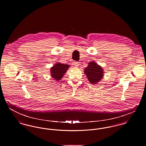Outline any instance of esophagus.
Masks as SVG:
<instances>
[{"instance_id": "1", "label": "esophagus", "mask_w": 146, "mask_h": 146, "mask_svg": "<svg viewBox=\"0 0 146 146\" xmlns=\"http://www.w3.org/2000/svg\"><path fill=\"white\" fill-rule=\"evenodd\" d=\"M74 64L75 65L76 67H78L79 65V62H74Z\"/></svg>"}]
</instances>
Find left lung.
I'll return each mask as SVG.
<instances>
[{"label":"left lung","mask_w":146,"mask_h":146,"mask_svg":"<svg viewBox=\"0 0 146 146\" xmlns=\"http://www.w3.org/2000/svg\"><path fill=\"white\" fill-rule=\"evenodd\" d=\"M104 73L103 68L93 61L88 63V67L84 69V73L91 84L100 82L104 78Z\"/></svg>","instance_id":"1"}]
</instances>
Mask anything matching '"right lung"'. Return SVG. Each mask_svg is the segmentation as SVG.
Instances as JSON below:
<instances>
[{
  "instance_id": "right-lung-1",
  "label": "right lung",
  "mask_w": 146,
  "mask_h": 146,
  "mask_svg": "<svg viewBox=\"0 0 146 146\" xmlns=\"http://www.w3.org/2000/svg\"><path fill=\"white\" fill-rule=\"evenodd\" d=\"M69 67V64L56 63L50 68L51 76L56 81L61 80Z\"/></svg>"
}]
</instances>
